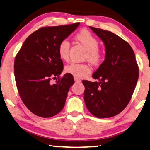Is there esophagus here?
Segmentation results:
<instances>
[{"label": "esophagus", "mask_w": 150, "mask_h": 150, "mask_svg": "<svg viewBox=\"0 0 150 150\" xmlns=\"http://www.w3.org/2000/svg\"><path fill=\"white\" fill-rule=\"evenodd\" d=\"M74 80L75 83H80L81 81L79 79H78L77 77H74Z\"/></svg>", "instance_id": "esophagus-1"}]
</instances>
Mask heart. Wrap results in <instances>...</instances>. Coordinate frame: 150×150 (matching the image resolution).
Returning <instances> with one entry per match:
<instances>
[{
    "instance_id": "b5f03b06",
    "label": "heart",
    "mask_w": 150,
    "mask_h": 150,
    "mask_svg": "<svg viewBox=\"0 0 150 150\" xmlns=\"http://www.w3.org/2000/svg\"><path fill=\"white\" fill-rule=\"evenodd\" d=\"M75 39L80 42L87 50L85 58L93 65H98L103 59V53L99 49V42L91 33L87 30H82L75 35ZM70 45L67 40L59 42L57 51L59 57L63 61H68L69 58ZM65 71L75 77L82 78L89 74L91 69L90 67L84 63H71L65 67Z\"/></svg>"
}]
</instances>
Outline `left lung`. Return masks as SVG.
Segmentation results:
<instances>
[{
  "label": "left lung",
  "instance_id": "8db88e82",
  "mask_svg": "<svg viewBox=\"0 0 150 150\" xmlns=\"http://www.w3.org/2000/svg\"><path fill=\"white\" fill-rule=\"evenodd\" d=\"M89 28L103 41L105 59L93 74L99 82L82 81L84 100L95 117L108 118L126 108L132 98L139 77V67L129 44L112 32Z\"/></svg>",
  "mask_w": 150,
  "mask_h": 150
}]
</instances>
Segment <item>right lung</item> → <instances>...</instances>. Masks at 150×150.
<instances>
[{
  "label": "right lung",
  "instance_id": "1",
  "mask_svg": "<svg viewBox=\"0 0 150 150\" xmlns=\"http://www.w3.org/2000/svg\"><path fill=\"white\" fill-rule=\"evenodd\" d=\"M79 23L41 27L28 36L14 63L17 89L25 106L35 115L51 117L62 110L69 88L74 84L72 75H64L59 42L74 31ZM58 76L54 84L51 80Z\"/></svg>",
  "mask_w": 150,
  "mask_h": 150
}]
</instances>
